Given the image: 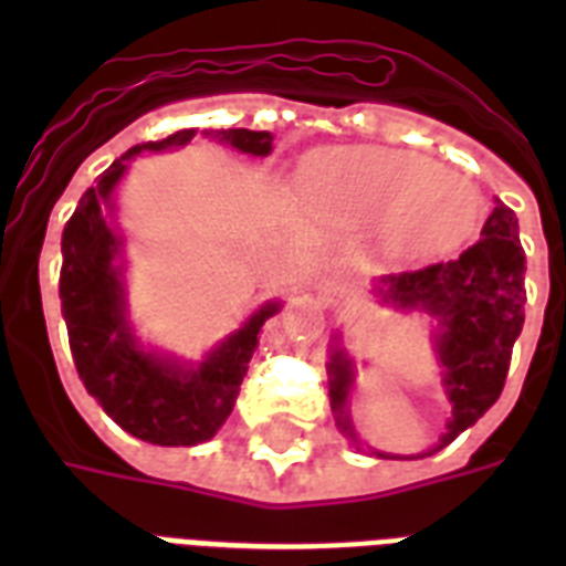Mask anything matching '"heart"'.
I'll use <instances>...</instances> for the list:
<instances>
[{"mask_svg": "<svg viewBox=\"0 0 566 566\" xmlns=\"http://www.w3.org/2000/svg\"><path fill=\"white\" fill-rule=\"evenodd\" d=\"M311 205L340 226L384 222L390 247L434 255L464 243L482 220V193L429 155L323 149L305 164Z\"/></svg>", "mask_w": 566, "mask_h": 566, "instance_id": "obj_1", "label": "heart"}]
</instances>
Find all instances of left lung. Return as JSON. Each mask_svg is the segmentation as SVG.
<instances>
[{"instance_id": "1", "label": "left lung", "mask_w": 566, "mask_h": 566, "mask_svg": "<svg viewBox=\"0 0 566 566\" xmlns=\"http://www.w3.org/2000/svg\"><path fill=\"white\" fill-rule=\"evenodd\" d=\"M526 252L520 247L517 213L509 205H493L482 229V240L461 252L455 261L422 266L413 273L381 275L373 284L378 305L422 314L431 323V349L440 370V385L452 402L447 431L429 452L434 455L473 426L502 394L509 376L511 349L526 319ZM328 399L337 429L361 443L349 417V394L355 390L358 367L344 349L340 335L328 355ZM378 458H399L370 449Z\"/></svg>"}]
</instances>
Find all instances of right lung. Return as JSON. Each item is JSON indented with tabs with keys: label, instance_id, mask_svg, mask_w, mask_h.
<instances>
[{
	"label": "right lung",
	"instance_id": "obj_1",
	"mask_svg": "<svg viewBox=\"0 0 566 566\" xmlns=\"http://www.w3.org/2000/svg\"><path fill=\"white\" fill-rule=\"evenodd\" d=\"M196 135V128H181L158 144L132 146L119 155L78 199L61 238L57 291L78 378L119 429L155 447H196L220 431L258 349V332L282 311V302L273 300L258 305L202 361L149 349L128 319L126 238L117 226L114 196L137 155L179 149ZM202 137L249 158L273 153L270 132L211 128Z\"/></svg>",
	"mask_w": 566,
	"mask_h": 566
}]
</instances>
